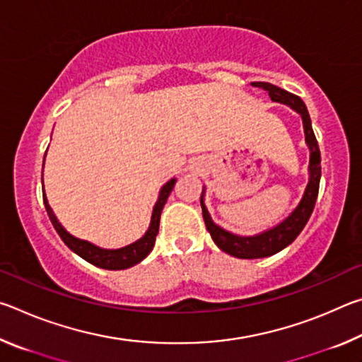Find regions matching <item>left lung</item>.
Masks as SVG:
<instances>
[{"mask_svg": "<svg viewBox=\"0 0 362 362\" xmlns=\"http://www.w3.org/2000/svg\"><path fill=\"white\" fill-rule=\"evenodd\" d=\"M255 88H262L268 90L269 99L273 102L284 103L302 116L303 131H305V142L310 148V166H308V183L303 192L302 199L298 206L287 216L283 222L278 223L273 228H269L259 235L254 236H240L223 230L212 222V218L207 212L204 204V189L201 194V207H203V217L207 231L211 233L214 243L223 250L238 259H262V257H269L279 252L284 247L289 246L291 243L300 235V231L305 228L306 222L310 220L311 212L315 209L317 192H320V180H321V153L317 146V140L315 137L313 127H311V119L306 110L303 100L298 95H293L287 90L278 88V86L269 83H252Z\"/></svg>", "mask_w": 362, "mask_h": 362, "instance_id": "8db88e82", "label": "left lung"}]
</instances>
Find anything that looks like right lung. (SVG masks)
Returning <instances> with one entry per match:
<instances>
[{"label": "right lung", "mask_w": 362, "mask_h": 362, "mask_svg": "<svg viewBox=\"0 0 362 362\" xmlns=\"http://www.w3.org/2000/svg\"><path fill=\"white\" fill-rule=\"evenodd\" d=\"M41 182H42V175H41ZM175 182H177L175 179H170L166 185L161 188V192H159L156 204H155V207H153L151 222H150V226H148V230H146L145 235L140 238V240H137L136 243H132V244H129V246L121 247V249H102L99 246H95V244H93V243L78 240V238L71 236L70 233L66 231L62 225H60L57 217L54 216L51 206H49V203H47L46 193H42V201H45L47 216H49V218H51L54 228H56L59 236L62 238V241L73 250V252L78 254L86 262L93 263V265L99 267V268L126 269V268L137 265L139 262H142L145 257L151 252L153 246H155L158 230H159V218H161L163 207H164V204H166V201L169 198L170 192H173Z\"/></svg>", "instance_id": "obj_1"}]
</instances>
